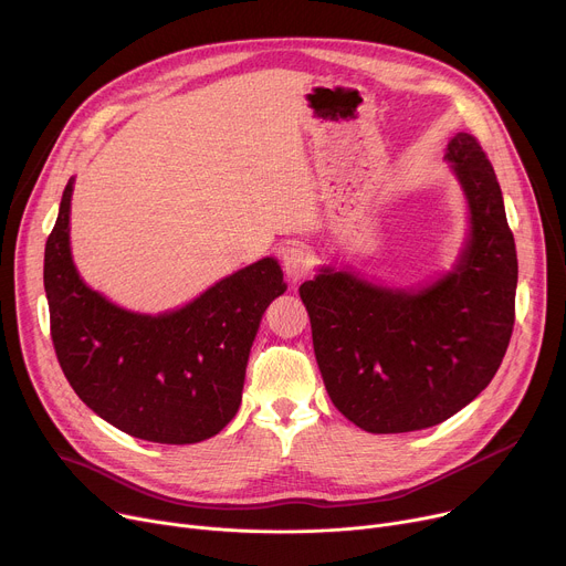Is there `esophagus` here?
Returning <instances> with one entry per match:
<instances>
[{"label":"esophagus","instance_id":"esophagus-1","mask_svg":"<svg viewBox=\"0 0 566 566\" xmlns=\"http://www.w3.org/2000/svg\"><path fill=\"white\" fill-rule=\"evenodd\" d=\"M281 263H283L285 276L296 283V281H301V279H305L310 274V270H312V254H310L305 244L292 242V244H287L281 251Z\"/></svg>","mask_w":566,"mask_h":566}]
</instances>
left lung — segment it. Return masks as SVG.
I'll list each match as a JSON object with an SVG mask.
<instances>
[{"instance_id":"obj_1","label":"left lung","mask_w":566,"mask_h":566,"mask_svg":"<svg viewBox=\"0 0 566 566\" xmlns=\"http://www.w3.org/2000/svg\"><path fill=\"white\" fill-rule=\"evenodd\" d=\"M470 207V240L452 272L391 290L324 268L298 287L333 405L370 433L433 427L494 378L515 326L517 251L494 168L476 137L448 144Z\"/></svg>"}]
</instances>
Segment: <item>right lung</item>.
Wrapping results in <instances>:
<instances>
[{
    "label": "right lung",
    "mask_w": 566,
    "mask_h": 566,
    "mask_svg": "<svg viewBox=\"0 0 566 566\" xmlns=\"http://www.w3.org/2000/svg\"><path fill=\"white\" fill-rule=\"evenodd\" d=\"M74 179L44 247L51 339L76 396L142 441L186 446L216 436L242 400L244 368L265 307L285 292L263 259L166 315H137L83 283L70 249Z\"/></svg>",
    "instance_id": "add662e5"
}]
</instances>
